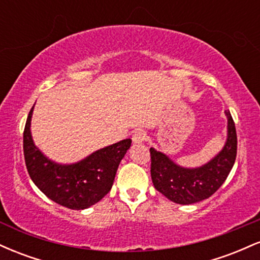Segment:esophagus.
Segmentation results:
<instances>
[{
    "instance_id": "1",
    "label": "esophagus",
    "mask_w": 260,
    "mask_h": 260,
    "mask_svg": "<svg viewBox=\"0 0 260 260\" xmlns=\"http://www.w3.org/2000/svg\"><path fill=\"white\" fill-rule=\"evenodd\" d=\"M132 140H133V143L140 144V143H143L144 140H147V133H145V131H143V129H137L136 132L133 133Z\"/></svg>"
}]
</instances>
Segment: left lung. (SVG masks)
Instances as JSON below:
<instances>
[{"mask_svg": "<svg viewBox=\"0 0 260 260\" xmlns=\"http://www.w3.org/2000/svg\"><path fill=\"white\" fill-rule=\"evenodd\" d=\"M228 140L213 160L197 169L176 165L165 154L150 148V174L154 187L166 198L177 204H193L209 198L221 187L234 166L237 155V134L230 111Z\"/></svg>", "mask_w": 260, "mask_h": 260, "instance_id": "left-lung-1", "label": "left lung"}]
</instances>
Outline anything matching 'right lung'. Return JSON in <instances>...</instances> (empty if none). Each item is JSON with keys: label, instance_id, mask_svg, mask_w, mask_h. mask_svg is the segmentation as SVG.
Returning a JSON list of instances; mask_svg holds the SVG:
<instances>
[{"label": "right lung", "instance_id": "1", "mask_svg": "<svg viewBox=\"0 0 260 260\" xmlns=\"http://www.w3.org/2000/svg\"><path fill=\"white\" fill-rule=\"evenodd\" d=\"M31 107L23 133V150L28 174L39 189L57 204L73 210L100 202L111 189L118 165L131 147L124 139L95 151L72 165H59L44 156L34 145L30 133Z\"/></svg>", "mask_w": 260, "mask_h": 260}]
</instances>
